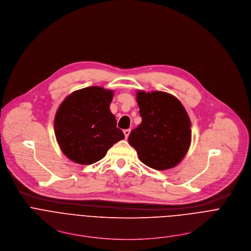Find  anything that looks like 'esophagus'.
Listing matches in <instances>:
<instances>
[{"label": "esophagus", "mask_w": 251, "mask_h": 251, "mask_svg": "<svg viewBox=\"0 0 251 251\" xmlns=\"http://www.w3.org/2000/svg\"><path fill=\"white\" fill-rule=\"evenodd\" d=\"M129 132H130V129H125L124 130V134H125L126 138H127V136L129 135Z\"/></svg>", "instance_id": "1"}]
</instances>
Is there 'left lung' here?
<instances>
[{"mask_svg":"<svg viewBox=\"0 0 251 251\" xmlns=\"http://www.w3.org/2000/svg\"><path fill=\"white\" fill-rule=\"evenodd\" d=\"M143 119L128 135V144L150 168L165 171L176 166L191 144V122L180 100L165 92H136Z\"/></svg>","mask_w":251,"mask_h":251,"instance_id":"8db88e82","label":"left lung"}]
</instances>
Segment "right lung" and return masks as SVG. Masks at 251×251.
<instances>
[{"mask_svg":"<svg viewBox=\"0 0 251 251\" xmlns=\"http://www.w3.org/2000/svg\"><path fill=\"white\" fill-rule=\"evenodd\" d=\"M114 94L113 90L88 87L70 94L58 107L54 135L61 151L72 161L95 163L125 138L109 109Z\"/></svg>","mask_w":251,"mask_h":251,"instance_id":"add662e5","label":"right lung"}]
</instances>
